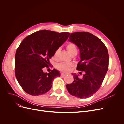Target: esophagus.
I'll return each instance as SVG.
<instances>
[{
  "label": "esophagus",
  "mask_w": 124,
  "mask_h": 124,
  "mask_svg": "<svg viewBox=\"0 0 124 124\" xmlns=\"http://www.w3.org/2000/svg\"><path fill=\"white\" fill-rule=\"evenodd\" d=\"M66 74H64V73H61V76L62 77H64L65 76H66Z\"/></svg>",
  "instance_id": "34e87169"
}]
</instances>
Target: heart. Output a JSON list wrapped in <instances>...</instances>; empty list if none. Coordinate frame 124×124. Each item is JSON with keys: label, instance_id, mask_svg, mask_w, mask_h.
<instances>
[{"label": "heart", "instance_id": "heart-1", "mask_svg": "<svg viewBox=\"0 0 124 124\" xmlns=\"http://www.w3.org/2000/svg\"><path fill=\"white\" fill-rule=\"evenodd\" d=\"M66 49L68 53L71 55H72L75 53H77V48L75 44L73 43H70L67 44L66 46ZM59 52V50H57L55 52L54 57H57ZM71 68V65L66 63H61L58 64L57 65V68L62 71L64 72H68L70 71Z\"/></svg>", "mask_w": 124, "mask_h": 124}]
</instances>
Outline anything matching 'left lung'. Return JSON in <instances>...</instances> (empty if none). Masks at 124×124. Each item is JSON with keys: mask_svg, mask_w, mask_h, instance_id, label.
<instances>
[{"mask_svg": "<svg viewBox=\"0 0 124 124\" xmlns=\"http://www.w3.org/2000/svg\"><path fill=\"white\" fill-rule=\"evenodd\" d=\"M68 41L78 47L80 60L77 70L85 73L81 79L72 73L74 81L67 84L66 88L71 95L78 98H88L99 90L108 70V50L99 38L88 32H73Z\"/></svg>", "mask_w": 124, "mask_h": 124, "instance_id": "left-lung-1", "label": "left lung"}]
</instances>
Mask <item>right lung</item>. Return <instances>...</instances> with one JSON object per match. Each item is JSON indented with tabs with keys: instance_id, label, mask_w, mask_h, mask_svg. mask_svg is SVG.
<instances>
[{
	"instance_id": "obj_1",
	"label": "right lung",
	"mask_w": 124,
	"mask_h": 124,
	"mask_svg": "<svg viewBox=\"0 0 124 124\" xmlns=\"http://www.w3.org/2000/svg\"><path fill=\"white\" fill-rule=\"evenodd\" d=\"M69 32H57L47 30L36 31L27 36L16 51L15 73L17 81L25 92L31 95H42L52 87L59 71L54 69L44 72L49 60L68 38Z\"/></svg>"
}]
</instances>
